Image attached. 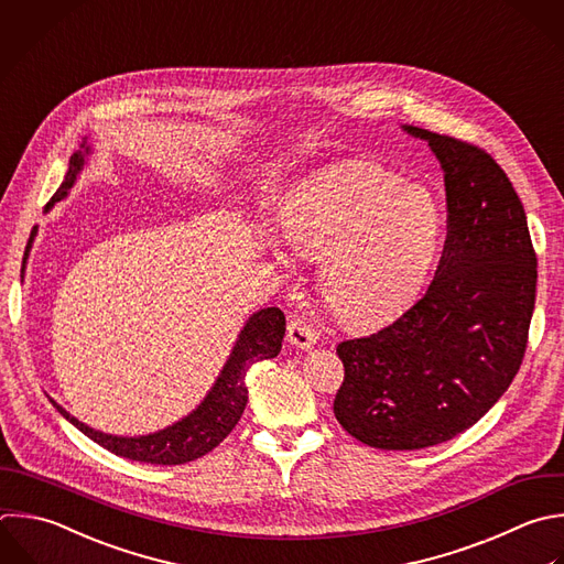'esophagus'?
<instances>
[{
  "label": "esophagus",
  "mask_w": 564,
  "mask_h": 564,
  "mask_svg": "<svg viewBox=\"0 0 564 564\" xmlns=\"http://www.w3.org/2000/svg\"><path fill=\"white\" fill-rule=\"evenodd\" d=\"M286 337H289V344L300 348V350H308L313 344H315V330L311 328V324H306L302 317L293 315L291 322H289V328H286Z\"/></svg>",
  "instance_id": "esophagus-1"
}]
</instances>
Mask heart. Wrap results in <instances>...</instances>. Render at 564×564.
Segmentation results:
<instances>
[{
	"label": "heart",
	"instance_id": "obj_1",
	"mask_svg": "<svg viewBox=\"0 0 564 564\" xmlns=\"http://www.w3.org/2000/svg\"><path fill=\"white\" fill-rule=\"evenodd\" d=\"M282 234L295 253L319 260L324 308L364 330L412 304L438 253L443 214L427 189L401 185L377 165L348 163L286 198Z\"/></svg>",
	"mask_w": 564,
	"mask_h": 564
}]
</instances>
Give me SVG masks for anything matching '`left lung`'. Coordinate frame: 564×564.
<instances>
[{
    "instance_id": "obj_1",
    "label": "left lung",
    "mask_w": 564,
    "mask_h": 564,
    "mask_svg": "<svg viewBox=\"0 0 564 564\" xmlns=\"http://www.w3.org/2000/svg\"><path fill=\"white\" fill-rule=\"evenodd\" d=\"M441 163L447 238L425 295L390 326L337 346L333 412L357 441L421 449L471 427L509 388L535 304L527 216L480 148L414 126Z\"/></svg>"
}]
</instances>
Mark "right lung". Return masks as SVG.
Segmentation results:
<instances>
[{"label": "right lung", "instance_id": "obj_1", "mask_svg": "<svg viewBox=\"0 0 564 564\" xmlns=\"http://www.w3.org/2000/svg\"><path fill=\"white\" fill-rule=\"evenodd\" d=\"M90 152H93L90 145L84 141L82 150L70 156L68 174L62 187L57 189V194L53 196V200L46 205V209H51L55 203L68 196ZM26 256H29V247H26ZM26 256H24V262H26ZM22 273H24V267H22ZM284 330H286V319L280 308L269 306L253 313L247 319L245 328L240 330L227 364L223 366L216 383L212 386L203 403L185 419L154 434H145V436L106 434L75 419L55 399L51 401L59 410V414L66 416L77 430H82L88 438H93L95 443H99L101 447L110 449L117 456H126L130 460H141V463H154V465L189 463L212 452L236 427L249 399V390L245 383L247 370L256 361L278 357V352L282 350Z\"/></svg>", "mask_w": 564, "mask_h": 564}]
</instances>
